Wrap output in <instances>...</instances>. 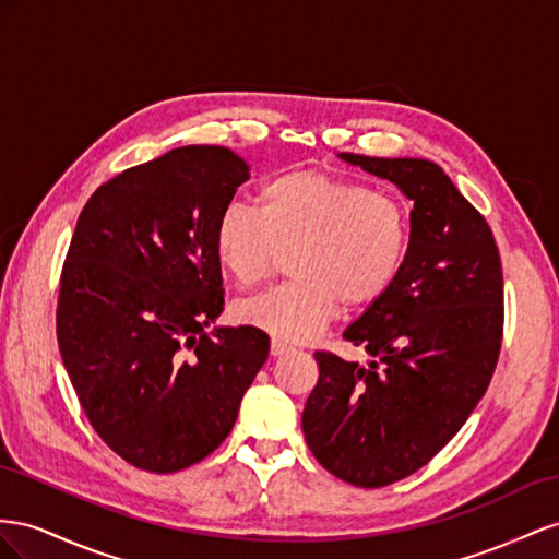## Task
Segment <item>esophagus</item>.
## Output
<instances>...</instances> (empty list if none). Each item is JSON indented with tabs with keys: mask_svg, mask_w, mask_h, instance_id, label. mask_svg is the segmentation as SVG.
Instances as JSON below:
<instances>
[{
	"mask_svg": "<svg viewBox=\"0 0 559 559\" xmlns=\"http://www.w3.org/2000/svg\"><path fill=\"white\" fill-rule=\"evenodd\" d=\"M288 350H293V344L283 342V340H271V356H283V354H288Z\"/></svg>",
	"mask_w": 559,
	"mask_h": 559,
	"instance_id": "1",
	"label": "esophagus"
}]
</instances>
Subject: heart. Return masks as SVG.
Listing matches in <instances>:
<instances>
[{"label":"heart","mask_w":559,"mask_h":559,"mask_svg":"<svg viewBox=\"0 0 559 559\" xmlns=\"http://www.w3.org/2000/svg\"><path fill=\"white\" fill-rule=\"evenodd\" d=\"M260 209L229 203L215 227V252L252 288L293 250V281L241 305L246 323L281 340H307L334 311L365 309L401 276L412 222L407 205L370 185L325 170H290L260 189Z\"/></svg>","instance_id":"b5f03b06"}]
</instances>
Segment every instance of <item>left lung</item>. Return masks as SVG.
Masks as SVG:
<instances>
[{
    "label": "left lung",
    "mask_w": 559,
    "mask_h": 559,
    "mask_svg": "<svg viewBox=\"0 0 559 559\" xmlns=\"http://www.w3.org/2000/svg\"><path fill=\"white\" fill-rule=\"evenodd\" d=\"M342 158L405 191L412 234L391 290L344 330L372 360L316 350L301 428L325 471L377 489L426 466L480 403L501 354L503 271L487 219L440 166Z\"/></svg>",
    "instance_id": "1"
}]
</instances>
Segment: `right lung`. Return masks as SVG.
I'll return each mask as SVG.
<instances>
[{"label": "right lung", "instance_id": "right-lung-1", "mask_svg": "<svg viewBox=\"0 0 559 559\" xmlns=\"http://www.w3.org/2000/svg\"><path fill=\"white\" fill-rule=\"evenodd\" d=\"M248 164L189 145L103 182L62 262L56 332L91 426L131 466L175 473L225 440L269 356L260 328L222 313L219 213Z\"/></svg>", "mask_w": 559, "mask_h": 559}]
</instances>
